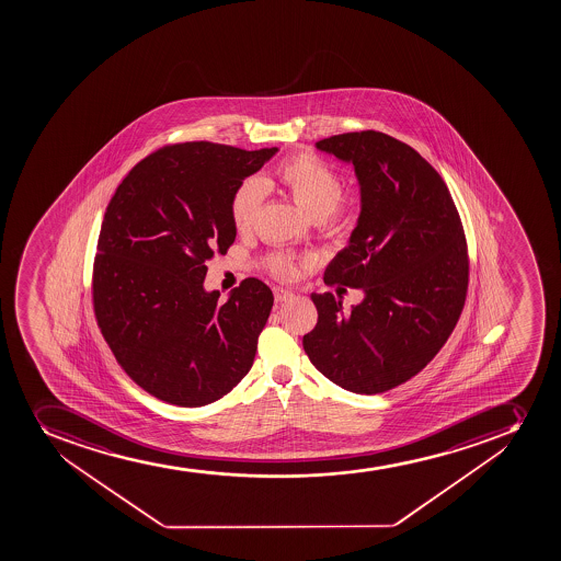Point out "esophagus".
<instances>
[{"instance_id": "34e87169", "label": "esophagus", "mask_w": 561, "mask_h": 561, "mask_svg": "<svg viewBox=\"0 0 561 561\" xmlns=\"http://www.w3.org/2000/svg\"><path fill=\"white\" fill-rule=\"evenodd\" d=\"M293 293L289 289H284V287H276L274 289V300L276 304H284V301L293 300Z\"/></svg>"}]
</instances>
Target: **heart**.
Instances as JSON below:
<instances>
[{"instance_id":"b5f03b06","label":"heart","mask_w":561,"mask_h":561,"mask_svg":"<svg viewBox=\"0 0 561 561\" xmlns=\"http://www.w3.org/2000/svg\"><path fill=\"white\" fill-rule=\"evenodd\" d=\"M266 186L284 192L328 238H344L350 232L358 199H342V178L339 170L311 151H301L279 162ZM263 188L254 179L243 181L230 201V216L239 232L254 227L260 214ZM271 271L279 277H290L295 263L287 255L268 257Z\"/></svg>"}]
</instances>
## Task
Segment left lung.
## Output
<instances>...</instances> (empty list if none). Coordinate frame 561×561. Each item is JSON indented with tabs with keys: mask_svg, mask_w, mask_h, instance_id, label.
Masks as SVG:
<instances>
[{
	"mask_svg": "<svg viewBox=\"0 0 561 561\" xmlns=\"http://www.w3.org/2000/svg\"><path fill=\"white\" fill-rule=\"evenodd\" d=\"M317 148L353 164L360 186L350 244L323 282L364 300L345 309L333 293H312L318 323L304 350L340 388L382 393L424 369L454 331L468 289L465 232L443 178L411 146L369 129Z\"/></svg>",
	"mask_w": 561,
	"mask_h": 561,
	"instance_id": "1",
	"label": "left lung"
}]
</instances>
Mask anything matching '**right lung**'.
Wrapping results in <instances>:
<instances>
[{
  "label": "right lung",
  "instance_id": "right-lung-1",
  "mask_svg": "<svg viewBox=\"0 0 561 561\" xmlns=\"http://www.w3.org/2000/svg\"><path fill=\"white\" fill-rule=\"evenodd\" d=\"M276 153L167 146L107 205L93 271L96 322L124 371L168 404H211L254 364L272 290L247 277L221 304L219 290L205 289L206 261L236 239L233 192Z\"/></svg>",
  "mask_w": 561,
  "mask_h": 561
}]
</instances>
